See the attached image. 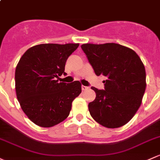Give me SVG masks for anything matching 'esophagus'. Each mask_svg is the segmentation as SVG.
<instances>
[{
  "instance_id": "1",
  "label": "esophagus",
  "mask_w": 160,
  "mask_h": 160,
  "mask_svg": "<svg viewBox=\"0 0 160 160\" xmlns=\"http://www.w3.org/2000/svg\"><path fill=\"white\" fill-rule=\"evenodd\" d=\"M81 88H82V90H83V91H84V90H88V89H89V87H86V86H82V87H81Z\"/></svg>"
}]
</instances>
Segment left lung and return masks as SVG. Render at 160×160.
I'll return each mask as SVG.
<instances>
[{
  "instance_id": "obj_1",
  "label": "left lung",
  "mask_w": 160,
  "mask_h": 160,
  "mask_svg": "<svg viewBox=\"0 0 160 160\" xmlns=\"http://www.w3.org/2000/svg\"><path fill=\"white\" fill-rule=\"evenodd\" d=\"M81 48L96 75L107 77L104 90L91 87L96 99L88 104L90 115L107 128L125 125L140 107L145 93L143 63L134 50L117 43H86Z\"/></svg>"
}]
</instances>
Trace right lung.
<instances>
[{
	"label": "right lung",
	"instance_id": "add662e5",
	"mask_svg": "<svg viewBox=\"0 0 160 160\" xmlns=\"http://www.w3.org/2000/svg\"><path fill=\"white\" fill-rule=\"evenodd\" d=\"M79 43H43L30 48L15 70V89L21 109L41 127H51L70 114L72 102L81 93L79 81L58 82L65 64Z\"/></svg>",
	"mask_w": 160,
	"mask_h": 160
}]
</instances>
